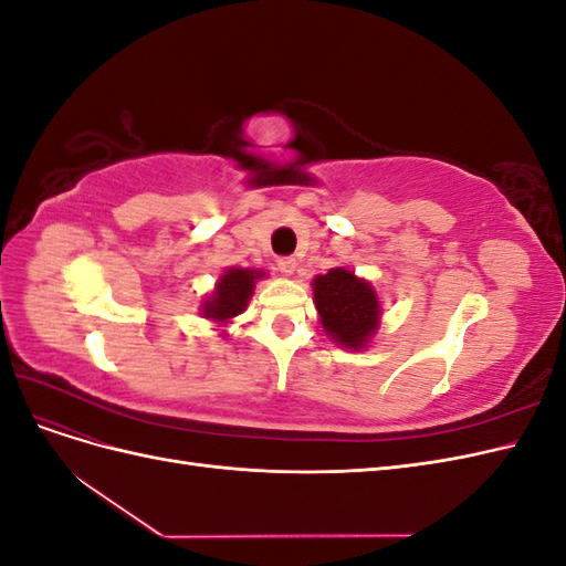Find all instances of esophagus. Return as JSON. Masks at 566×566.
Masks as SVG:
<instances>
[{"mask_svg": "<svg viewBox=\"0 0 566 566\" xmlns=\"http://www.w3.org/2000/svg\"><path fill=\"white\" fill-rule=\"evenodd\" d=\"M295 269H297L295 256H281V260H279V271L283 273V276H293Z\"/></svg>", "mask_w": 566, "mask_h": 566, "instance_id": "34e87169", "label": "esophagus"}]
</instances>
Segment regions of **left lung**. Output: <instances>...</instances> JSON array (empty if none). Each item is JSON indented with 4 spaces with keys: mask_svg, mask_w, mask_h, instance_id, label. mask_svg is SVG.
Masks as SVG:
<instances>
[{
    "mask_svg": "<svg viewBox=\"0 0 566 566\" xmlns=\"http://www.w3.org/2000/svg\"><path fill=\"white\" fill-rule=\"evenodd\" d=\"M314 304L325 335L337 347L364 352L380 328V297L370 281L347 266L328 269L312 281Z\"/></svg>",
    "mask_w": 566,
    "mask_h": 566,
    "instance_id": "left-lung-1",
    "label": "left lung"
}]
</instances>
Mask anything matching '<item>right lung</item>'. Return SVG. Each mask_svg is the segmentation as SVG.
<instances>
[{
    "label": "right lung",
    "instance_id": "1",
    "mask_svg": "<svg viewBox=\"0 0 566 566\" xmlns=\"http://www.w3.org/2000/svg\"><path fill=\"white\" fill-rule=\"evenodd\" d=\"M262 279H266L264 269H224V273L217 279L212 293L200 302V316L212 321L221 335H229L227 325L248 310L254 293V283Z\"/></svg>",
    "mask_w": 566,
    "mask_h": 566
}]
</instances>
